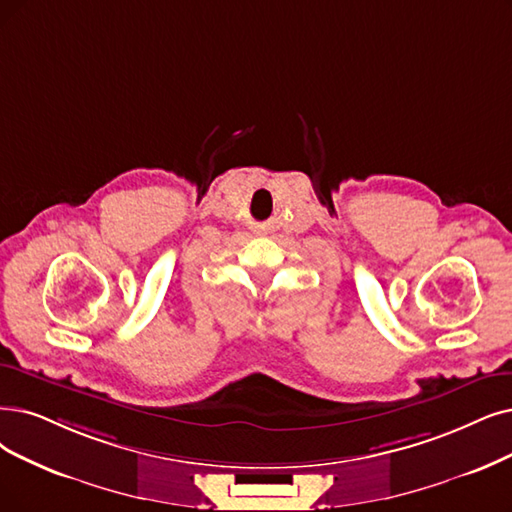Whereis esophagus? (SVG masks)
Segmentation results:
<instances>
[{
	"mask_svg": "<svg viewBox=\"0 0 512 512\" xmlns=\"http://www.w3.org/2000/svg\"><path fill=\"white\" fill-rule=\"evenodd\" d=\"M269 229L267 227H258V233H267Z\"/></svg>",
	"mask_w": 512,
	"mask_h": 512,
	"instance_id": "1",
	"label": "esophagus"
}]
</instances>
